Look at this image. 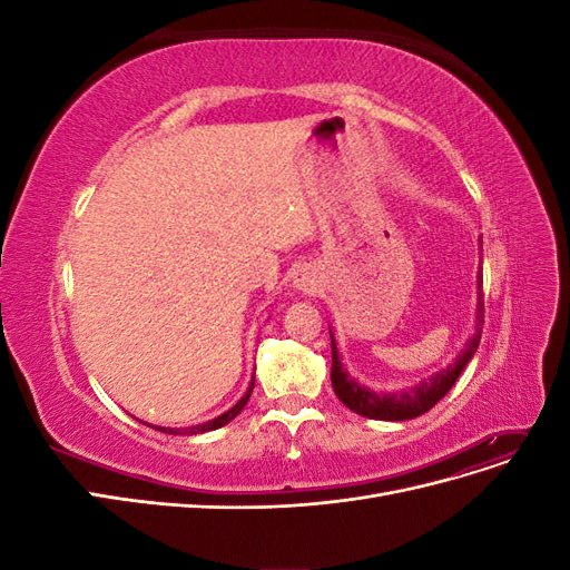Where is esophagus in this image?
Masks as SVG:
<instances>
[{"label": "esophagus", "mask_w": 570, "mask_h": 570, "mask_svg": "<svg viewBox=\"0 0 570 570\" xmlns=\"http://www.w3.org/2000/svg\"><path fill=\"white\" fill-rule=\"evenodd\" d=\"M295 287H297V289H302V292H314V289H316L314 275L308 273V271H299V273H297V278H295Z\"/></svg>", "instance_id": "obj_1"}]
</instances>
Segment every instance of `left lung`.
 Masks as SVG:
<instances>
[{
    "label": "left lung",
    "instance_id": "left-lung-1",
    "mask_svg": "<svg viewBox=\"0 0 570 570\" xmlns=\"http://www.w3.org/2000/svg\"><path fill=\"white\" fill-rule=\"evenodd\" d=\"M478 308H475V333L465 342V347L456 356L454 364L430 375L428 381H421L416 387H409L404 392H375L364 385H358L350 373L342 368V361L337 354V344L331 333V350H333V368H331V381L337 400L352 409L358 416H366L373 421H409L423 416L425 411L433 409L442 396L452 390L461 371L469 366L473 358L480 335H482V323H485V302H482V273H478Z\"/></svg>",
    "mask_w": 570,
    "mask_h": 570
}]
</instances>
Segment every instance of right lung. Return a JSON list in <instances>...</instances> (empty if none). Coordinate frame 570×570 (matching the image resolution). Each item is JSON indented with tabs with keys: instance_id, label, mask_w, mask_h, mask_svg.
<instances>
[{
	"instance_id": "1",
	"label": "right lung",
	"mask_w": 570,
	"mask_h": 570,
	"mask_svg": "<svg viewBox=\"0 0 570 570\" xmlns=\"http://www.w3.org/2000/svg\"><path fill=\"white\" fill-rule=\"evenodd\" d=\"M252 390H254V377H252V385H249V390L245 392L243 400H239L233 409H228L226 413H220V416H218V419H214V421H206V423H199V425H195V428H187V430H178V428H157V430H161V433H168V435H180V433L197 435V433H206V430H216V428H220V425L230 423V421L237 416V413L245 409V404L249 402V394H252Z\"/></svg>"
}]
</instances>
